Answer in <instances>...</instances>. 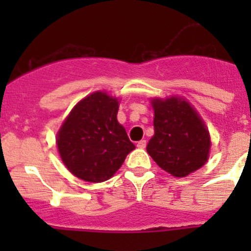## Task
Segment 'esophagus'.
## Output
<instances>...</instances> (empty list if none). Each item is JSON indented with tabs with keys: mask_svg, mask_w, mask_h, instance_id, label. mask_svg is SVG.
Wrapping results in <instances>:
<instances>
[{
	"mask_svg": "<svg viewBox=\"0 0 251 251\" xmlns=\"http://www.w3.org/2000/svg\"><path fill=\"white\" fill-rule=\"evenodd\" d=\"M137 147H138V148H141V149H144L147 147V141H144V140L140 141L137 143Z\"/></svg>",
	"mask_w": 251,
	"mask_h": 251,
	"instance_id": "obj_1",
	"label": "esophagus"
}]
</instances>
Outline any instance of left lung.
<instances>
[{"mask_svg": "<svg viewBox=\"0 0 251 251\" xmlns=\"http://www.w3.org/2000/svg\"><path fill=\"white\" fill-rule=\"evenodd\" d=\"M154 136L147 146L153 160L166 173L184 177L207 160L209 131L188 102L154 100Z\"/></svg>", "mask_w": 251, "mask_h": 251, "instance_id": "1", "label": "left lung"}]
</instances>
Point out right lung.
I'll return each mask as SVG.
<instances>
[{"instance_id":"add662e5","label":"right lung","mask_w":251,"mask_h":251,"mask_svg":"<svg viewBox=\"0 0 251 251\" xmlns=\"http://www.w3.org/2000/svg\"><path fill=\"white\" fill-rule=\"evenodd\" d=\"M118 109L116 98L95 92L75 105L60 127L58 151L65 166L78 178L107 181L136 148L116 120Z\"/></svg>"}]
</instances>
